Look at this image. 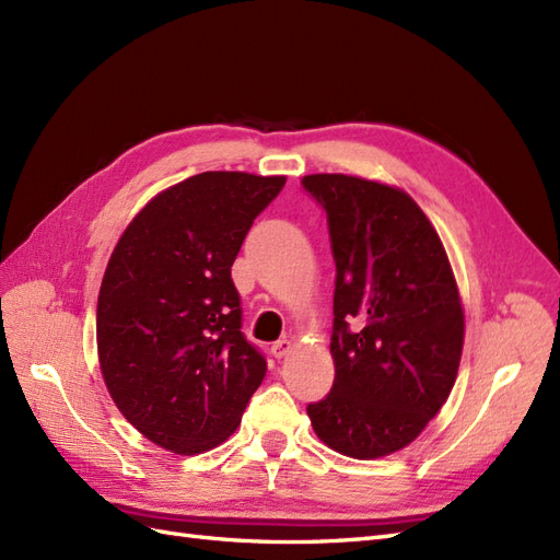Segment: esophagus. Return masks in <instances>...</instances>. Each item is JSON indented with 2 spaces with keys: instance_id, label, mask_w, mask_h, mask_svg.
<instances>
[{
  "instance_id": "34e87169",
  "label": "esophagus",
  "mask_w": 560,
  "mask_h": 560,
  "mask_svg": "<svg viewBox=\"0 0 560 560\" xmlns=\"http://www.w3.org/2000/svg\"><path fill=\"white\" fill-rule=\"evenodd\" d=\"M290 350H292V341H287V338H282V341L273 343V348H270V352H273V358H278V360H282Z\"/></svg>"
}]
</instances>
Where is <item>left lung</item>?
<instances>
[{
    "label": "left lung",
    "instance_id": "obj_1",
    "mask_svg": "<svg viewBox=\"0 0 560 560\" xmlns=\"http://www.w3.org/2000/svg\"><path fill=\"white\" fill-rule=\"evenodd\" d=\"M336 264L329 395L308 404L329 448L369 460L425 430L460 366L465 315L446 249L416 200L350 175L301 179Z\"/></svg>",
    "mask_w": 560,
    "mask_h": 560
}]
</instances>
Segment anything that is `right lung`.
Returning <instances> with one entry per match:
<instances>
[{
  "mask_svg": "<svg viewBox=\"0 0 560 560\" xmlns=\"http://www.w3.org/2000/svg\"><path fill=\"white\" fill-rule=\"evenodd\" d=\"M284 177L200 173L149 200L116 243L97 296L100 369L149 442L196 455L226 442L266 376L231 280Z\"/></svg>",
  "mask_w": 560,
  "mask_h": 560,
  "instance_id": "add662e5",
  "label": "right lung"
}]
</instances>
